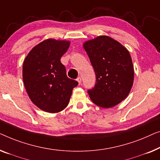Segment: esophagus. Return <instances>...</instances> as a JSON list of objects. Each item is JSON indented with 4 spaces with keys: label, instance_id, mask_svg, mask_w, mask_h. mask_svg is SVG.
Returning <instances> with one entry per match:
<instances>
[{
    "label": "esophagus",
    "instance_id": "34e87169",
    "mask_svg": "<svg viewBox=\"0 0 160 160\" xmlns=\"http://www.w3.org/2000/svg\"><path fill=\"white\" fill-rule=\"evenodd\" d=\"M77 81L79 83V85H81V82H82V80H81V78L80 77H78L77 78Z\"/></svg>",
    "mask_w": 160,
    "mask_h": 160
}]
</instances>
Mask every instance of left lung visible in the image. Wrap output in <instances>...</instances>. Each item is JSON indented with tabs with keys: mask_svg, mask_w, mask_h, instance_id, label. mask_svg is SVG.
Wrapping results in <instances>:
<instances>
[{
	"mask_svg": "<svg viewBox=\"0 0 160 160\" xmlns=\"http://www.w3.org/2000/svg\"><path fill=\"white\" fill-rule=\"evenodd\" d=\"M96 74V82L88 91L98 107H114L127 97L132 86L134 70L129 51L109 36L102 35L83 44Z\"/></svg>",
	"mask_w": 160,
	"mask_h": 160,
	"instance_id": "left-lung-1",
	"label": "left lung"
}]
</instances>
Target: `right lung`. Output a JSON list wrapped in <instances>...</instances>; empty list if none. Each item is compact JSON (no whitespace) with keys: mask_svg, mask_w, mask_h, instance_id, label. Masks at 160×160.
<instances>
[{"mask_svg":"<svg viewBox=\"0 0 160 160\" xmlns=\"http://www.w3.org/2000/svg\"><path fill=\"white\" fill-rule=\"evenodd\" d=\"M70 42L48 39L35 46L23 64L22 77L29 97L42 111L57 113L68 105L72 90L78 85L67 76L60 58Z\"/></svg>","mask_w":160,"mask_h":160,"instance_id":"add662e5","label":"right lung"}]
</instances>
